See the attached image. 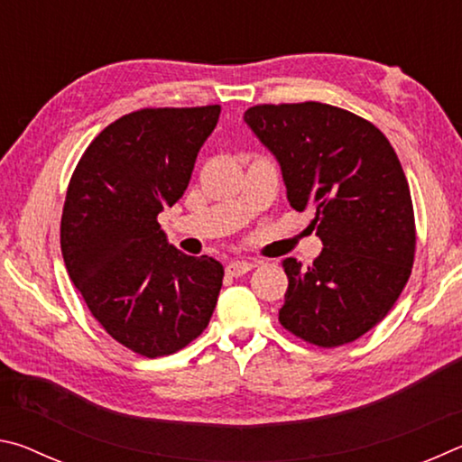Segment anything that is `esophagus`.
<instances>
[{
	"label": "esophagus",
	"instance_id": "1",
	"mask_svg": "<svg viewBox=\"0 0 462 462\" xmlns=\"http://www.w3.org/2000/svg\"><path fill=\"white\" fill-rule=\"evenodd\" d=\"M254 267V263H248V261H234L230 263L228 267H226V275L230 277H242L246 275V273Z\"/></svg>",
	"mask_w": 462,
	"mask_h": 462
}]
</instances>
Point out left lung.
<instances>
[{
    "mask_svg": "<svg viewBox=\"0 0 462 462\" xmlns=\"http://www.w3.org/2000/svg\"><path fill=\"white\" fill-rule=\"evenodd\" d=\"M245 122L277 156L289 203L311 209L324 245L310 267L283 261L279 322L319 348L355 342L411 275L416 220L400 159L374 124L319 101L253 106Z\"/></svg>",
    "mask_w": 462,
    "mask_h": 462,
    "instance_id": "left-lung-1",
    "label": "left lung"
}]
</instances>
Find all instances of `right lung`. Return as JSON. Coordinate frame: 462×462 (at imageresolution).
Returning a JSON list of instances; mask_svg holds the SVG:
<instances>
[{
	"label": "right lung",
	"mask_w": 462,
	"mask_h": 462,
	"mask_svg": "<svg viewBox=\"0 0 462 462\" xmlns=\"http://www.w3.org/2000/svg\"><path fill=\"white\" fill-rule=\"evenodd\" d=\"M220 106L143 107L85 148L67 187L60 250L91 316L146 358L185 348L206 330L224 267L169 245L156 216L181 199Z\"/></svg>",
	"instance_id": "right-lung-1"
}]
</instances>
